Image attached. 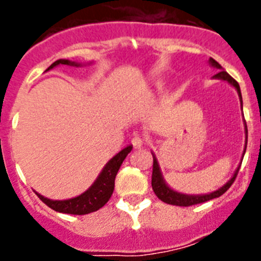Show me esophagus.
Returning a JSON list of instances; mask_svg holds the SVG:
<instances>
[{"label": "esophagus", "instance_id": "34e87169", "mask_svg": "<svg viewBox=\"0 0 261 261\" xmlns=\"http://www.w3.org/2000/svg\"><path fill=\"white\" fill-rule=\"evenodd\" d=\"M130 142H132L133 147L140 149V147H142V145H144V138H142L141 136H135V137L130 140Z\"/></svg>", "mask_w": 261, "mask_h": 261}]
</instances>
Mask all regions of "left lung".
Here are the masks:
<instances>
[{
  "instance_id": "8db88e82",
  "label": "left lung",
  "mask_w": 261,
  "mask_h": 261,
  "mask_svg": "<svg viewBox=\"0 0 261 261\" xmlns=\"http://www.w3.org/2000/svg\"><path fill=\"white\" fill-rule=\"evenodd\" d=\"M209 62L212 64V66H214V68H217V69H220V71H218V73L214 75V78L227 81L229 84H231L232 86L237 89V91H238L239 96H241V103H242L241 89H239L238 82H237V81H235L234 78H232L231 75L227 73V71L223 70L222 66H221L220 64L216 61V60L211 59L209 60ZM246 133H247V126H246ZM246 147H247V141H246ZM244 153H246V150H244ZM238 171H239V167L237 168V171L234 172V176H232L231 179H230V180L225 184V186L221 187L220 190L216 191V192H212V193H209V195H201V196L183 195V193L175 192V191H172L171 188H168V187L166 186L165 180H163V177H162V174H161V170H159V165H158V162H156V158L153 155V175H151V187H153L154 193H155L156 197H158L161 201L166 202V204H170V205H176V206H191V205L201 204V202L209 201V200H213V199H216V197H220V196H222L223 193L229 190L230 187H231V184L234 183L235 177H237V175H238Z\"/></svg>"
}]
</instances>
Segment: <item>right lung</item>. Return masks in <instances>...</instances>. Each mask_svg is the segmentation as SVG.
<instances>
[{
	"instance_id": "obj_1",
	"label": "right lung",
	"mask_w": 261,
	"mask_h": 261,
	"mask_svg": "<svg viewBox=\"0 0 261 261\" xmlns=\"http://www.w3.org/2000/svg\"><path fill=\"white\" fill-rule=\"evenodd\" d=\"M60 64H62V65L78 66V64L69 61V60H57V61L53 62L52 65L48 68V70L52 69L53 66L60 65ZM130 150H132V146H128L125 149H123L119 154H116L105 166V168L102 170L98 179L94 181L93 186L90 187L86 192L77 196L74 199L60 201V200H49L47 197H44V196L39 195V193H36V195L50 209L60 212V213L77 214V216L93 213V212L98 211L102 206H105L108 200L111 199V196H112V192H114L115 188V177H116L120 166H121L123 161L125 159V156L130 153Z\"/></svg>"
}]
</instances>
